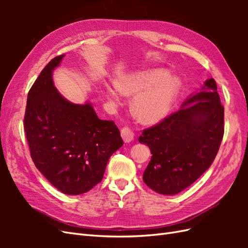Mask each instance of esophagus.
<instances>
[{
    "label": "esophagus",
    "instance_id": "esophagus-1",
    "mask_svg": "<svg viewBox=\"0 0 248 248\" xmlns=\"http://www.w3.org/2000/svg\"><path fill=\"white\" fill-rule=\"evenodd\" d=\"M121 136L125 142H130L133 140L134 133L130 128H128V127H123L121 129Z\"/></svg>",
    "mask_w": 248,
    "mask_h": 248
}]
</instances>
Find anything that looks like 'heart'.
Returning a JSON list of instances; mask_svg holds the SVG:
<instances>
[{"label": "heart", "instance_id": "heart-1", "mask_svg": "<svg viewBox=\"0 0 248 248\" xmlns=\"http://www.w3.org/2000/svg\"><path fill=\"white\" fill-rule=\"evenodd\" d=\"M116 87L124 95H136L132 109L137 118L145 124H155L166 118L180 90V80L169 76L168 71L153 68L139 71L120 78ZM110 98L116 94L108 91Z\"/></svg>", "mask_w": 248, "mask_h": 248}]
</instances>
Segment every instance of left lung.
Wrapping results in <instances>:
<instances>
[{
	"instance_id": "1",
	"label": "left lung",
	"mask_w": 248,
	"mask_h": 248,
	"mask_svg": "<svg viewBox=\"0 0 248 248\" xmlns=\"http://www.w3.org/2000/svg\"><path fill=\"white\" fill-rule=\"evenodd\" d=\"M224 123L213 78L189 97L178 111L142 131L140 144L151 150V160L142 180L160 194H176L204 174L218 152Z\"/></svg>"
}]
</instances>
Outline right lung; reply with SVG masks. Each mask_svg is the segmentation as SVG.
Instances as JSON below:
<instances>
[{
  "label": "right lung",
  "mask_w": 248,
  "mask_h": 248,
  "mask_svg": "<svg viewBox=\"0 0 248 248\" xmlns=\"http://www.w3.org/2000/svg\"><path fill=\"white\" fill-rule=\"evenodd\" d=\"M63 57L52 59L30 89L24 127L35 167L57 189L77 196L101 181L124 142L116 124L100 120L91 103L74 104L59 93L52 71Z\"/></svg>",
  "instance_id": "add662e5"
}]
</instances>
